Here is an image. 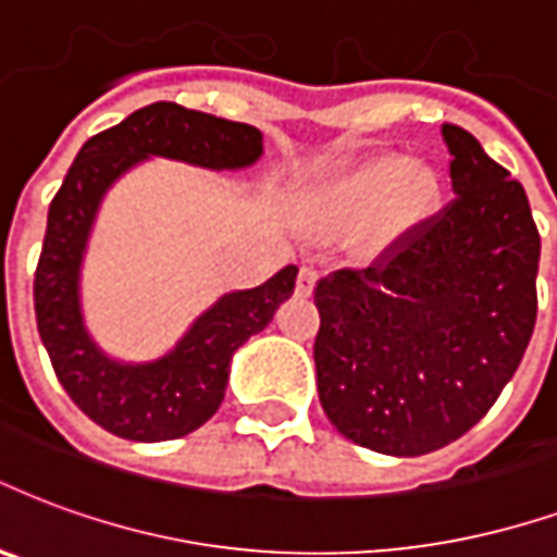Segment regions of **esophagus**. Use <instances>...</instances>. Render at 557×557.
Instances as JSON below:
<instances>
[{"label": "esophagus", "mask_w": 557, "mask_h": 557, "mask_svg": "<svg viewBox=\"0 0 557 557\" xmlns=\"http://www.w3.org/2000/svg\"><path fill=\"white\" fill-rule=\"evenodd\" d=\"M315 280H319V271H315V268L312 265H304L298 271V286H295V289H298V295H310L312 289H315Z\"/></svg>", "instance_id": "obj_1"}]
</instances>
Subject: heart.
Returning a JSON list of instances; mask_svg holds the SVG:
<instances>
[{
	"instance_id": "obj_1",
	"label": "heart",
	"mask_w": 557,
	"mask_h": 557,
	"mask_svg": "<svg viewBox=\"0 0 557 557\" xmlns=\"http://www.w3.org/2000/svg\"><path fill=\"white\" fill-rule=\"evenodd\" d=\"M443 200V180L431 162H407L405 156H374L319 191L324 224L357 226L366 221L372 250L398 245L434 215Z\"/></svg>"
}]
</instances>
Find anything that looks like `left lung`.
Returning <instances> with one entry per match:
<instances>
[{
	"mask_svg": "<svg viewBox=\"0 0 557 557\" xmlns=\"http://www.w3.org/2000/svg\"><path fill=\"white\" fill-rule=\"evenodd\" d=\"M455 200L369 268L315 286L319 401L342 436L416 457L455 443L513 377L537 319L541 233L529 197L443 123Z\"/></svg>",
	"mask_w": 557,
	"mask_h": 557,
	"instance_id": "1",
	"label": "left lung"
}]
</instances>
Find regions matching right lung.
I'll return each instance as SVG.
<instances>
[{"mask_svg": "<svg viewBox=\"0 0 557 557\" xmlns=\"http://www.w3.org/2000/svg\"><path fill=\"white\" fill-rule=\"evenodd\" d=\"M150 156L238 171L262 156V132L176 102H152L82 144L49 203L35 271L37 333L73 405L109 434L135 443L176 440L215 416L233 354L268 327L298 277V268L286 265L257 289L226 292L159 360L121 362L102 354L82 315V259L106 191Z\"/></svg>", "mask_w": 557, "mask_h": 557, "instance_id": "right-lung-1", "label": "right lung"}]
</instances>
